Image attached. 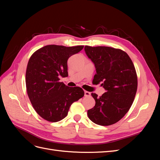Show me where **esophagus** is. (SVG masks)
<instances>
[{
  "instance_id": "obj_1",
  "label": "esophagus",
  "mask_w": 160,
  "mask_h": 160,
  "mask_svg": "<svg viewBox=\"0 0 160 160\" xmlns=\"http://www.w3.org/2000/svg\"><path fill=\"white\" fill-rule=\"evenodd\" d=\"M90 95H91L90 92L85 91V97H89Z\"/></svg>"
}]
</instances>
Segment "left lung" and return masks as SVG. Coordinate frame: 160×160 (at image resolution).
<instances>
[{"label": "left lung", "mask_w": 160, "mask_h": 160, "mask_svg": "<svg viewBox=\"0 0 160 160\" xmlns=\"http://www.w3.org/2000/svg\"><path fill=\"white\" fill-rule=\"evenodd\" d=\"M86 55L93 62L96 74L93 82H102L107 91L99 98L91 95L95 105L88 111L93 123L107 126L123 118L132 106L138 89V77L134 65L125 51L109 47L85 46Z\"/></svg>", "instance_id": "1"}]
</instances>
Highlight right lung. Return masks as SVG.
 Instances as JSON below:
<instances>
[{
    "instance_id": "right-lung-1",
    "label": "right lung",
    "mask_w": 160,
    "mask_h": 160,
    "mask_svg": "<svg viewBox=\"0 0 160 160\" xmlns=\"http://www.w3.org/2000/svg\"><path fill=\"white\" fill-rule=\"evenodd\" d=\"M83 47L49 45L30 57L26 71L27 92L36 112L48 122L64 119L71 104L84 96L79 87L71 88L59 81L61 77L68 76L67 60Z\"/></svg>"
}]
</instances>
